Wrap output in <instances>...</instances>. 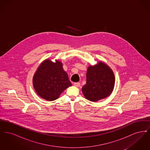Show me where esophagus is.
<instances>
[{"mask_svg": "<svg viewBox=\"0 0 150 150\" xmlns=\"http://www.w3.org/2000/svg\"><path fill=\"white\" fill-rule=\"evenodd\" d=\"M74 85L76 87H78L80 86V83H74Z\"/></svg>", "mask_w": 150, "mask_h": 150, "instance_id": "esophagus-1", "label": "esophagus"}]
</instances>
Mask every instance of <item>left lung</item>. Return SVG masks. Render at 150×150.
<instances>
[{
    "mask_svg": "<svg viewBox=\"0 0 150 150\" xmlns=\"http://www.w3.org/2000/svg\"><path fill=\"white\" fill-rule=\"evenodd\" d=\"M114 84L113 72L107 64L100 62L88 68L86 82L82 92L87 100L96 102L108 97L112 93Z\"/></svg>",
    "mask_w": 150,
    "mask_h": 150,
    "instance_id": "left-lung-1",
    "label": "left lung"
}]
</instances>
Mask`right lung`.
Returning <instances> with one entry per match:
<instances>
[{"label": "right lung", "mask_w": 150, "mask_h": 150, "mask_svg": "<svg viewBox=\"0 0 150 150\" xmlns=\"http://www.w3.org/2000/svg\"><path fill=\"white\" fill-rule=\"evenodd\" d=\"M33 84L38 94L47 100H56L62 92L71 86L62 64L49 59L39 66L33 78Z\"/></svg>", "instance_id": "add662e5"}]
</instances>
